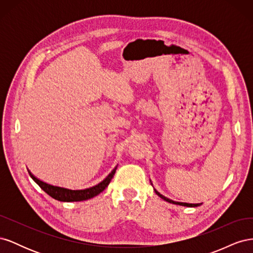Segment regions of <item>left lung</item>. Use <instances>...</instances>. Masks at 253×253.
Listing matches in <instances>:
<instances>
[{
    "mask_svg": "<svg viewBox=\"0 0 253 253\" xmlns=\"http://www.w3.org/2000/svg\"><path fill=\"white\" fill-rule=\"evenodd\" d=\"M154 191H155V193L159 196V197H162L163 200H165L166 202H168V203H171V204H175V205H179V206H186V207H197V206H200L201 204H189V203H179V202H174V201H172V200H170V198H167L166 196H164V195H162L160 194L158 191H156L155 189H154Z\"/></svg>",
    "mask_w": 253,
    "mask_h": 253,
    "instance_id": "obj_1",
    "label": "left lung"
}]
</instances>
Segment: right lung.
Instances as JSON below:
<instances>
[{
    "label": "right lung",
    "mask_w": 253,
    "mask_h": 253,
    "mask_svg": "<svg viewBox=\"0 0 253 253\" xmlns=\"http://www.w3.org/2000/svg\"><path fill=\"white\" fill-rule=\"evenodd\" d=\"M116 169L117 167L106 176V178H104L101 182H99L98 185L83 190H71L58 186H52L47 182L40 180L39 178H37L32 173L29 175L32 176V178L39 185V187L44 191V192H46L49 196L55 198V200L60 202H81L89 200V198H93L98 194H100L102 191L109 186V183L114 177L115 172H116Z\"/></svg>",
    "instance_id": "add662e5"
}]
</instances>
